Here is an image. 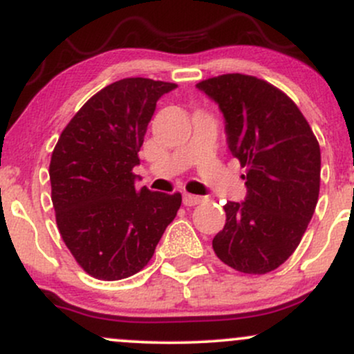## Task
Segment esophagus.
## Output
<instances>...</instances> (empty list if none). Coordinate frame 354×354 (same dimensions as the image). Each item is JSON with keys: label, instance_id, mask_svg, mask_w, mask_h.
Instances as JSON below:
<instances>
[{"label": "esophagus", "instance_id": "obj_1", "mask_svg": "<svg viewBox=\"0 0 354 354\" xmlns=\"http://www.w3.org/2000/svg\"><path fill=\"white\" fill-rule=\"evenodd\" d=\"M201 201H203V196H196V194H189V193L183 194V203H185L186 206L200 205Z\"/></svg>", "mask_w": 354, "mask_h": 354}]
</instances>
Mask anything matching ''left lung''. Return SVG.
<instances>
[{"instance_id": "8db88e82", "label": "left lung", "mask_w": 354, "mask_h": 354, "mask_svg": "<svg viewBox=\"0 0 354 354\" xmlns=\"http://www.w3.org/2000/svg\"><path fill=\"white\" fill-rule=\"evenodd\" d=\"M196 86L218 103L230 151L246 168V200L226 203L213 250L239 273L266 274L295 253L315 213L318 140L295 101L265 80L230 73Z\"/></svg>"}]
</instances>
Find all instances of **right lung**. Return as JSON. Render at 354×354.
I'll use <instances>...</instances> for the list:
<instances>
[{"label":"right lung","instance_id":"obj_1","mask_svg":"<svg viewBox=\"0 0 354 354\" xmlns=\"http://www.w3.org/2000/svg\"><path fill=\"white\" fill-rule=\"evenodd\" d=\"M176 86L149 78L108 84L71 118L53 149L56 225L93 278L116 281L143 270L180 209L181 193L138 189L133 173L156 101Z\"/></svg>","mask_w":354,"mask_h":354}]
</instances>
